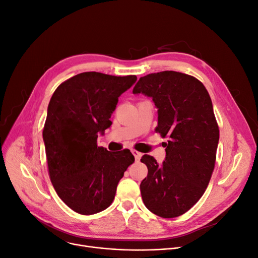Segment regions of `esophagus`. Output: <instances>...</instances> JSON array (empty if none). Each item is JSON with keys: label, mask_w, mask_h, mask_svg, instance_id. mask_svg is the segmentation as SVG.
I'll use <instances>...</instances> for the list:
<instances>
[{"label": "esophagus", "mask_w": 258, "mask_h": 258, "mask_svg": "<svg viewBox=\"0 0 258 258\" xmlns=\"http://www.w3.org/2000/svg\"><path fill=\"white\" fill-rule=\"evenodd\" d=\"M132 153H133V155L135 156V159H136V161H139V160H140V158H141V156H142L141 153H139V152L136 151V150H132Z\"/></svg>", "instance_id": "obj_1"}]
</instances>
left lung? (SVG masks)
<instances>
[{"mask_svg":"<svg viewBox=\"0 0 258 258\" xmlns=\"http://www.w3.org/2000/svg\"><path fill=\"white\" fill-rule=\"evenodd\" d=\"M133 93L153 98L155 131L169 139L163 164L150 155L141 158L148 169L140 184L143 203L161 218H177L204 195L215 166L220 131L211 98L198 78L175 71L140 77Z\"/></svg>","mask_w":258,"mask_h":258,"instance_id":"left-lung-1","label":"left lung"}]
</instances>
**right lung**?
Returning a JSON list of instances; mask_svg holds the SVG:
<instances>
[{"label": "right lung", "mask_w": 258, "mask_h": 258, "mask_svg": "<svg viewBox=\"0 0 258 258\" xmlns=\"http://www.w3.org/2000/svg\"><path fill=\"white\" fill-rule=\"evenodd\" d=\"M136 80V75L84 72L52 95L43 130L49 177L61 201L79 214L110 206L120 179L134 163L130 150L114 154L98 146L97 138L111 126L118 97Z\"/></svg>", "instance_id": "right-lung-1"}]
</instances>
